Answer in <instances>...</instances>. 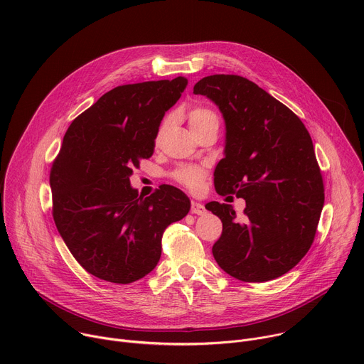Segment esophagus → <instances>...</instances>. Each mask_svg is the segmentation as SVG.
<instances>
[{"label": "esophagus", "instance_id": "esophagus-1", "mask_svg": "<svg viewBox=\"0 0 364 364\" xmlns=\"http://www.w3.org/2000/svg\"><path fill=\"white\" fill-rule=\"evenodd\" d=\"M191 213L193 215H198V216L204 215L205 213L204 205L201 203H198V201H191Z\"/></svg>", "mask_w": 364, "mask_h": 364}]
</instances>
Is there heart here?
<instances>
[{"mask_svg": "<svg viewBox=\"0 0 364 364\" xmlns=\"http://www.w3.org/2000/svg\"><path fill=\"white\" fill-rule=\"evenodd\" d=\"M170 121H167L164 124L168 125ZM188 124H190V128L191 131H198L201 128H204L205 125L209 124H218V117L207 108H201V107H197L194 109L190 111L188 114ZM204 177V170L201 167H197V166H183L180 168L176 170L174 173V178L181 183L183 186L188 187V188H198L200 184H201V180Z\"/></svg>", "mask_w": 364, "mask_h": 364, "instance_id": "obj_1", "label": "heart"}]
</instances>
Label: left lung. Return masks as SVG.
I'll list each match as a JSON object with an SVG mask.
<instances>
[{"label":"left lung","mask_w":364,"mask_h":364,"mask_svg":"<svg viewBox=\"0 0 364 364\" xmlns=\"http://www.w3.org/2000/svg\"><path fill=\"white\" fill-rule=\"evenodd\" d=\"M193 93L210 99L225 121L215 188L246 201L242 220L230 204H205L223 223L216 262L245 282L282 277L313 245L324 205L313 141L291 109L242 76L203 77Z\"/></svg>","instance_id":"1"}]
</instances>
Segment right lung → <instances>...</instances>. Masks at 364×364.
Masks as SVG:
<instances>
[{
  "label": "right lung",
  "mask_w": 364,
  "mask_h": 364,
  "mask_svg": "<svg viewBox=\"0 0 364 364\" xmlns=\"http://www.w3.org/2000/svg\"><path fill=\"white\" fill-rule=\"evenodd\" d=\"M187 83L178 76L118 86L63 138L50 173L55 223L76 261L99 279L131 284L148 275L161 257L166 228L190 210L177 187L164 184L142 198L129 181Z\"/></svg>",
  "instance_id": "obj_1"
}]
</instances>
